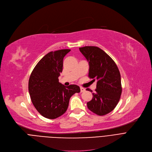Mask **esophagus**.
I'll list each match as a JSON object with an SVG mask.
<instances>
[{
  "label": "esophagus",
  "mask_w": 152,
  "mask_h": 152,
  "mask_svg": "<svg viewBox=\"0 0 152 152\" xmlns=\"http://www.w3.org/2000/svg\"><path fill=\"white\" fill-rule=\"evenodd\" d=\"M80 89H81V92H84L86 91L85 89L84 88V87H80Z\"/></svg>",
  "instance_id": "obj_1"
}]
</instances>
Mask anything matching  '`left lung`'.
<instances>
[{
    "mask_svg": "<svg viewBox=\"0 0 152 152\" xmlns=\"http://www.w3.org/2000/svg\"><path fill=\"white\" fill-rule=\"evenodd\" d=\"M79 49L89 61V77L97 80V89L92 93V99L87 103V107L99 116L105 115L115 109L120 99V73L114 60L100 48L85 46Z\"/></svg>",
    "mask_w": 152,
    "mask_h": 152,
    "instance_id": "8db88e82",
    "label": "left lung"
}]
</instances>
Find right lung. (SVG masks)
<instances>
[{
	"label": "right lung",
	"instance_id": "1",
	"mask_svg": "<svg viewBox=\"0 0 152 152\" xmlns=\"http://www.w3.org/2000/svg\"><path fill=\"white\" fill-rule=\"evenodd\" d=\"M70 49L50 52L40 60L30 75L28 89L31 102L38 112L48 119H55L66 112L70 97L80 92L78 86L62 85L58 76L63 60Z\"/></svg>",
	"mask_w": 152,
	"mask_h": 152
}]
</instances>
